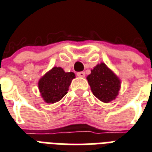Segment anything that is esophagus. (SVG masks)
Wrapping results in <instances>:
<instances>
[{
    "mask_svg": "<svg viewBox=\"0 0 152 152\" xmlns=\"http://www.w3.org/2000/svg\"><path fill=\"white\" fill-rule=\"evenodd\" d=\"M77 76L79 77H84L85 76V73H84V72H77Z\"/></svg>",
    "mask_w": 152,
    "mask_h": 152,
    "instance_id": "1",
    "label": "esophagus"
}]
</instances>
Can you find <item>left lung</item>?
<instances>
[{"instance_id": "obj_1", "label": "left lung", "mask_w": 152, "mask_h": 152, "mask_svg": "<svg viewBox=\"0 0 152 152\" xmlns=\"http://www.w3.org/2000/svg\"><path fill=\"white\" fill-rule=\"evenodd\" d=\"M92 93L104 103L114 100L119 95L121 81L104 63L98 64L87 76Z\"/></svg>"}]
</instances>
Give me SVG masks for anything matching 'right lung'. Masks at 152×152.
<instances>
[{
	"label": "right lung",
	"mask_w": 152,
	"mask_h": 152,
	"mask_svg": "<svg viewBox=\"0 0 152 152\" xmlns=\"http://www.w3.org/2000/svg\"><path fill=\"white\" fill-rule=\"evenodd\" d=\"M75 77L74 72H65L61 67H53L47 72L38 82V88L44 101L47 104L60 101L68 93Z\"/></svg>",
	"instance_id": "right-lung-1"
}]
</instances>
